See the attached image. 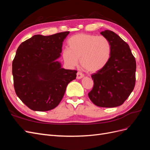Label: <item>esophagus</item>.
I'll list each match as a JSON object with an SVG mask.
<instances>
[{
    "instance_id": "1",
    "label": "esophagus",
    "mask_w": 150,
    "mask_h": 150,
    "mask_svg": "<svg viewBox=\"0 0 150 150\" xmlns=\"http://www.w3.org/2000/svg\"><path fill=\"white\" fill-rule=\"evenodd\" d=\"M83 77H84V74L82 73V72H81L79 71L77 72V77H76L77 79H81L82 78H83Z\"/></svg>"
}]
</instances>
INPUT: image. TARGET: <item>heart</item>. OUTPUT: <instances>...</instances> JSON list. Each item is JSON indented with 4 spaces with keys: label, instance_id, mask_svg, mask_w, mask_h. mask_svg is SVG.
<instances>
[{
    "label": "heart",
    "instance_id": "heart-1",
    "mask_svg": "<svg viewBox=\"0 0 150 150\" xmlns=\"http://www.w3.org/2000/svg\"><path fill=\"white\" fill-rule=\"evenodd\" d=\"M68 49L62 52L64 62L69 66L77 65L78 60L83 69L96 72L106 66L111 54L109 40L103 35L78 34L67 40Z\"/></svg>",
    "mask_w": 150,
    "mask_h": 150
}]
</instances>
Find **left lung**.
Returning a JSON list of instances; mask_svg holds the SVG:
<instances>
[{"instance_id":"8db88e82","label":"left lung","mask_w":150,"mask_h":150,"mask_svg":"<svg viewBox=\"0 0 150 150\" xmlns=\"http://www.w3.org/2000/svg\"><path fill=\"white\" fill-rule=\"evenodd\" d=\"M101 34L110 42L111 57L103 69L91 75L94 86L88 96L98 106L117 107L123 104L134 89L137 64L128 44L118 35L109 30Z\"/></svg>"}]
</instances>
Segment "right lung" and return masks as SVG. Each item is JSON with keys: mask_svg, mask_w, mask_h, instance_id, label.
<instances>
[{"mask_svg": "<svg viewBox=\"0 0 150 150\" xmlns=\"http://www.w3.org/2000/svg\"><path fill=\"white\" fill-rule=\"evenodd\" d=\"M69 31L51 35H35L22 42L12 61L13 86L17 96L30 110L55 108L77 71L61 68L62 42Z\"/></svg>", "mask_w": 150, "mask_h": 150, "instance_id": "add662e5", "label": "right lung"}]
</instances>
